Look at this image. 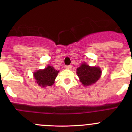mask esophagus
I'll use <instances>...</instances> for the list:
<instances>
[{"mask_svg": "<svg viewBox=\"0 0 132 132\" xmlns=\"http://www.w3.org/2000/svg\"><path fill=\"white\" fill-rule=\"evenodd\" d=\"M66 68L68 69V70H70L71 68V65H68V66H66Z\"/></svg>", "mask_w": 132, "mask_h": 132, "instance_id": "obj_1", "label": "esophagus"}]
</instances>
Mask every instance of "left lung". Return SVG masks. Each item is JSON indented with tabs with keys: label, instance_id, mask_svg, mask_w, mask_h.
<instances>
[{
	"label": "left lung",
	"instance_id": "obj_1",
	"mask_svg": "<svg viewBox=\"0 0 132 132\" xmlns=\"http://www.w3.org/2000/svg\"><path fill=\"white\" fill-rule=\"evenodd\" d=\"M77 73L82 84L84 86H88L99 80L102 70L99 67H91L86 63H82L80 67L77 68Z\"/></svg>",
	"mask_w": 132,
	"mask_h": 132
}]
</instances>
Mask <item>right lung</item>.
<instances>
[{
  "label": "right lung",
  "mask_w": 132,
  "mask_h": 132,
  "mask_svg": "<svg viewBox=\"0 0 132 132\" xmlns=\"http://www.w3.org/2000/svg\"><path fill=\"white\" fill-rule=\"evenodd\" d=\"M59 71H57L51 66H47L44 70H38L34 73V77L41 87L52 86Z\"/></svg>",
  "instance_id": "add662e5"
}]
</instances>
